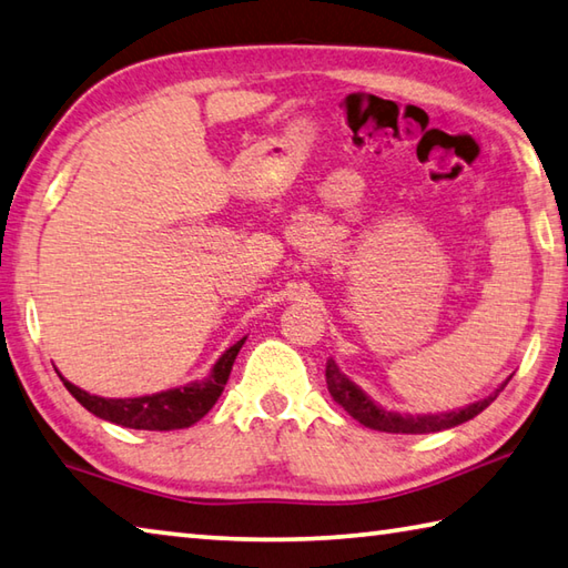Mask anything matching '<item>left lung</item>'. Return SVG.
<instances>
[{
    "instance_id": "obj_1",
    "label": "left lung",
    "mask_w": 568,
    "mask_h": 568,
    "mask_svg": "<svg viewBox=\"0 0 568 568\" xmlns=\"http://www.w3.org/2000/svg\"><path fill=\"white\" fill-rule=\"evenodd\" d=\"M326 385L331 398H334L341 408H344L351 417H356L361 425L371 427V430H381V433H403V435H423V433H440L447 430V427L463 425L467 420H473L475 415L483 413L487 405L497 398V395L505 390V385L497 388L491 395H487L485 400L467 405L463 410H453V413H440V415H400V413H388L383 410L381 405L373 403L366 393H363L358 385H353L344 373L338 371L334 361H326Z\"/></svg>"
}]
</instances>
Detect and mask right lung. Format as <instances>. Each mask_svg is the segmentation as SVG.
<instances>
[{
	"label": "right lung",
	"instance_id": "obj_1",
	"mask_svg": "<svg viewBox=\"0 0 568 568\" xmlns=\"http://www.w3.org/2000/svg\"><path fill=\"white\" fill-rule=\"evenodd\" d=\"M242 344L244 338L222 353L207 381L190 383L185 388L143 395V398H99V395L77 388L67 378L61 381L85 410L103 417V420L133 427V430H180V427L195 425L217 403Z\"/></svg>",
	"mask_w": 568,
	"mask_h": 568
}]
</instances>
